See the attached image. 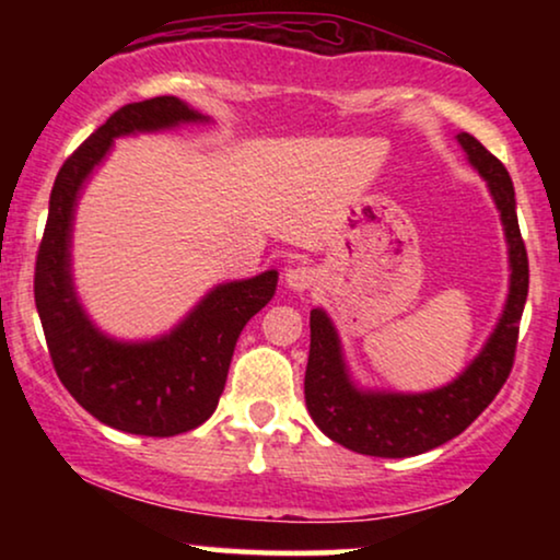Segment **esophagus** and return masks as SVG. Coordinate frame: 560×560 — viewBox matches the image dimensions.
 <instances>
[{
	"label": "esophagus",
	"mask_w": 560,
	"mask_h": 560,
	"mask_svg": "<svg viewBox=\"0 0 560 560\" xmlns=\"http://www.w3.org/2000/svg\"><path fill=\"white\" fill-rule=\"evenodd\" d=\"M313 280H316V272L311 270V267H288L285 270V285L290 290H295V293H303V290H308L313 285Z\"/></svg>",
	"instance_id": "1"
}]
</instances>
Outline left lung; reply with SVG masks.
Wrapping results in <instances>:
<instances>
[{"label": "left lung", "mask_w": 560, "mask_h": 560, "mask_svg": "<svg viewBox=\"0 0 560 560\" xmlns=\"http://www.w3.org/2000/svg\"><path fill=\"white\" fill-rule=\"evenodd\" d=\"M474 171L487 180L500 211L510 257V293L494 331L454 382L431 393H385L359 387L349 374L341 339L324 308L311 311V354L305 366V408L313 423L343 448L364 456L425 454L466 431L494 400L515 362L520 318L527 301V252L520 236L510 173L477 137L456 135Z\"/></svg>", "instance_id": "8db88e82"}]
</instances>
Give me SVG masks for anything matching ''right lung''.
<instances>
[{
    "label": "right lung",
    "mask_w": 560,
    "mask_h": 560,
    "mask_svg": "<svg viewBox=\"0 0 560 560\" xmlns=\"http://www.w3.org/2000/svg\"><path fill=\"white\" fill-rule=\"evenodd\" d=\"M206 121L211 117L178 96L121 106L66 160L50 190L48 224L35 262V305L52 366L83 410L125 433L165 439L206 423L224 393L242 328L278 288V270L221 282L178 326L148 341H119L104 334L75 295V206L114 140Z\"/></svg>",
    "instance_id": "1"
}]
</instances>
